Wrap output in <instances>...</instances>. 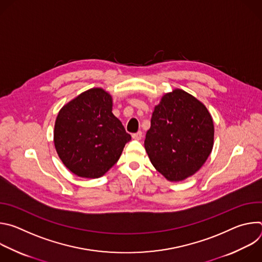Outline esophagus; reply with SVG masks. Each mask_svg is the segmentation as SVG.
I'll return each mask as SVG.
<instances>
[{"instance_id": "1", "label": "esophagus", "mask_w": 262, "mask_h": 262, "mask_svg": "<svg viewBox=\"0 0 262 262\" xmlns=\"http://www.w3.org/2000/svg\"><path fill=\"white\" fill-rule=\"evenodd\" d=\"M133 139L134 140H141L142 139V137H143V134H142V132L141 130H139L138 133H136V134H133Z\"/></svg>"}]
</instances>
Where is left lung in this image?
I'll use <instances>...</instances> for the list:
<instances>
[{"label":"left lung","instance_id":"1","mask_svg":"<svg viewBox=\"0 0 262 262\" xmlns=\"http://www.w3.org/2000/svg\"><path fill=\"white\" fill-rule=\"evenodd\" d=\"M213 121L206 106L181 89L166 93L156 105L144 142L154 167L168 180L194 175L213 146Z\"/></svg>","mask_w":262,"mask_h":262}]
</instances>
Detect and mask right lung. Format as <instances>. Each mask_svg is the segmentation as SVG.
<instances>
[{"mask_svg":"<svg viewBox=\"0 0 262 262\" xmlns=\"http://www.w3.org/2000/svg\"><path fill=\"white\" fill-rule=\"evenodd\" d=\"M112 96L92 88L66 103L55 122L54 143L65 167L80 177L98 178L119 160L132 137L112 113Z\"/></svg>","mask_w":262,"mask_h":262,"instance_id":"obj_1","label":"right lung"}]
</instances>
